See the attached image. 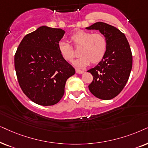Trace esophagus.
Masks as SVG:
<instances>
[{"label": "esophagus", "instance_id": "34e87169", "mask_svg": "<svg viewBox=\"0 0 148 148\" xmlns=\"http://www.w3.org/2000/svg\"><path fill=\"white\" fill-rule=\"evenodd\" d=\"M76 72L77 73V74H83V73H84V71H82V70H78V69H76Z\"/></svg>", "mask_w": 148, "mask_h": 148}]
</instances>
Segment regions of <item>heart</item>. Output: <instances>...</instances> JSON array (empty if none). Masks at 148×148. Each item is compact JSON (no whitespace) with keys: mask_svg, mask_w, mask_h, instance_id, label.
Listing matches in <instances>:
<instances>
[{"mask_svg":"<svg viewBox=\"0 0 148 148\" xmlns=\"http://www.w3.org/2000/svg\"><path fill=\"white\" fill-rule=\"evenodd\" d=\"M71 40L76 47H81L78 53L80 57L73 62V64L77 68H85L90 62L92 64L100 62L107 52V40L99 33L93 34L90 32L80 30L72 35ZM58 45L62 58L66 61L71 62L75 57L72 47L64 40H60Z\"/></svg>","mask_w":148,"mask_h":148,"instance_id":"1","label":"heart"}]
</instances>
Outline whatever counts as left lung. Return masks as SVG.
<instances>
[{
	"mask_svg": "<svg viewBox=\"0 0 148 148\" xmlns=\"http://www.w3.org/2000/svg\"><path fill=\"white\" fill-rule=\"evenodd\" d=\"M86 29L99 30L108 42L105 57L87 71L93 76L88 88L99 99H112L121 92L129 80L133 65L129 42L119 29L106 23H95Z\"/></svg>",
	"mask_w": 148,
	"mask_h": 148,
	"instance_id": "8db88e82",
	"label": "left lung"
}]
</instances>
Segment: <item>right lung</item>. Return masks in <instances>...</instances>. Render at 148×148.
Here are the masks:
<instances>
[{
	"mask_svg": "<svg viewBox=\"0 0 148 148\" xmlns=\"http://www.w3.org/2000/svg\"><path fill=\"white\" fill-rule=\"evenodd\" d=\"M64 29L42 25L25 35L15 55L19 86L25 95L38 105L58 103L64 94L66 80L75 69L61 56L58 42Z\"/></svg>",
	"mask_w": 148,
	"mask_h": 148,
	"instance_id": "obj_1",
	"label": "right lung"
}]
</instances>
